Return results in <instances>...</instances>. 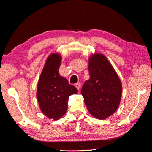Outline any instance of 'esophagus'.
<instances>
[{"label":"esophagus","instance_id":"obj_1","mask_svg":"<svg viewBox=\"0 0 152 152\" xmlns=\"http://www.w3.org/2000/svg\"><path fill=\"white\" fill-rule=\"evenodd\" d=\"M75 87H76V88H77L78 90H79L80 87V84L79 82H78V83H76V84H75Z\"/></svg>","mask_w":152,"mask_h":152}]
</instances>
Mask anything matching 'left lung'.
I'll list each match as a JSON object with an SVG mask.
<instances>
[{
	"label": "left lung",
	"mask_w": 152,
	"mask_h": 152,
	"mask_svg": "<svg viewBox=\"0 0 152 152\" xmlns=\"http://www.w3.org/2000/svg\"><path fill=\"white\" fill-rule=\"evenodd\" d=\"M90 78L81 89L87 108L92 115L104 119L116 111L122 96V84L107 58L96 53L89 58Z\"/></svg>",
	"instance_id": "left-lung-1"
}]
</instances>
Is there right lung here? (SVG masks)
<instances>
[{"label": "right lung", "mask_w": 152, "mask_h": 152, "mask_svg": "<svg viewBox=\"0 0 152 152\" xmlns=\"http://www.w3.org/2000/svg\"><path fill=\"white\" fill-rule=\"evenodd\" d=\"M61 57L53 53L48 58L37 85V98L41 111L53 120L62 117L68 108L69 96L77 93V89L59 75Z\"/></svg>", "instance_id": "1"}]
</instances>
